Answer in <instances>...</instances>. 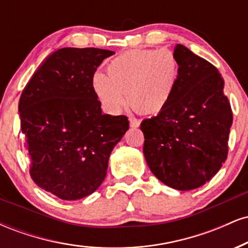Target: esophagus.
<instances>
[{
	"label": "esophagus",
	"mask_w": 248,
	"mask_h": 248,
	"mask_svg": "<svg viewBox=\"0 0 248 248\" xmlns=\"http://www.w3.org/2000/svg\"><path fill=\"white\" fill-rule=\"evenodd\" d=\"M129 124H130V127L133 128L140 126V121H139L136 118H133V116H129Z\"/></svg>",
	"instance_id": "obj_1"
}]
</instances>
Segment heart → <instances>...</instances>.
<instances>
[{
    "label": "heart",
    "instance_id": "obj_1",
    "mask_svg": "<svg viewBox=\"0 0 248 248\" xmlns=\"http://www.w3.org/2000/svg\"><path fill=\"white\" fill-rule=\"evenodd\" d=\"M107 74L96 72L91 86L102 108L116 114L128 102L142 114H157L171 101L181 66L172 51L132 50L107 65Z\"/></svg>",
    "mask_w": 248,
    "mask_h": 248
}]
</instances>
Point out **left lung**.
I'll return each instance as SVG.
<instances>
[{
    "label": "left lung",
    "mask_w": 248,
    "mask_h": 248,
    "mask_svg": "<svg viewBox=\"0 0 248 248\" xmlns=\"http://www.w3.org/2000/svg\"><path fill=\"white\" fill-rule=\"evenodd\" d=\"M181 76L171 101L141 122L143 154L163 184L187 191L209 182L227 157L232 110L215 66L182 44L173 47Z\"/></svg>",
    "instance_id": "obj_1"
}]
</instances>
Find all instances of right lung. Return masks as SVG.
Returning a JSON list of instances; mask_svg holds the SVG:
<instances>
[{"label": "right lung", "mask_w": 248, "mask_h": 248, "mask_svg": "<svg viewBox=\"0 0 248 248\" xmlns=\"http://www.w3.org/2000/svg\"><path fill=\"white\" fill-rule=\"evenodd\" d=\"M115 52L62 47L35 71L18 112L30 176L45 191L77 201L101 186L113 148L129 128L127 116L102 114L91 79Z\"/></svg>", "instance_id": "1"}]
</instances>
